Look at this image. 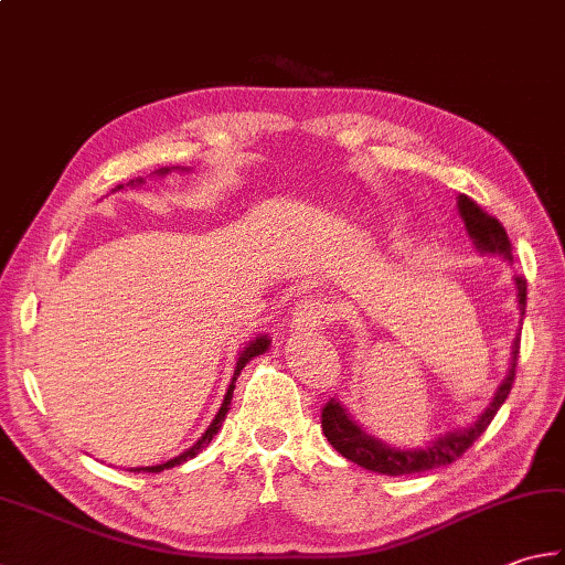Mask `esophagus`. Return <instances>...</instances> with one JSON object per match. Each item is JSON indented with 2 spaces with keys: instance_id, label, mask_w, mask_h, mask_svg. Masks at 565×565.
Masks as SVG:
<instances>
[{
  "instance_id": "esophagus-1",
  "label": "esophagus",
  "mask_w": 565,
  "mask_h": 565,
  "mask_svg": "<svg viewBox=\"0 0 565 565\" xmlns=\"http://www.w3.org/2000/svg\"><path fill=\"white\" fill-rule=\"evenodd\" d=\"M334 319V307L327 302V297L310 295L300 300L292 310V322L302 329H322Z\"/></svg>"
}]
</instances>
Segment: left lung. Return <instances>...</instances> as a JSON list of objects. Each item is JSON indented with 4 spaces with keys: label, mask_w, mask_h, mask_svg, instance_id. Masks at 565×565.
I'll list each match as a JSON object with an SVG mask.
<instances>
[{
    "label": "left lung",
    "mask_w": 565,
    "mask_h": 565,
    "mask_svg": "<svg viewBox=\"0 0 565 565\" xmlns=\"http://www.w3.org/2000/svg\"><path fill=\"white\" fill-rule=\"evenodd\" d=\"M457 206H460V214L467 223V231H470V236L477 243V248L489 250V253H502L507 258H512V241H509L499 218L489 216L477 201H472L465 194L460 196V201H457ZM516 287H519L521 315H524V307H526L524 275H519L516 278ZM519 342L521 339L516 337L514 351H512V366H509V374L502 381V386H499L494 401L489 403V408L480 415V420H475V425H470V428L448 433L445 438L435 440L423 450H393L388 445L374 440L371 435L361 430L359 425L349 418V413L339 406L337 398H329L322 408V430L327 435L329 445H332L339 455H344L347 460L364 467V470L391 475V477L428 472V470H435V467H445L455 460H460V457L472 448L475 440L487 430V425L494 420L497 411L502 408L509 391H512V383L516 376V361H519Z\"/></svg>",
    "instance_id": "1"
}]
</instances>
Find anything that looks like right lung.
<instances>
[{"instance_id":"obj_1","label":"right lung","mask_w":565,"mask_h":565,"mask_svg":"<svg viewBox=\"0 0 565 565\" xmlns=\"http://www.w3.org/2000/svg\"><path fill=\"white\" fill-rule=\"evenodd\" d=\"M169 169H159V174H167ZM142 182V179H140ZM117 189H122V184H117ZM270 347V339L268 337H260V339H255V342L243 351L241 354V359H238V366H236V374H233V379H236L238 374H241V369L248 364V361L253 359V356H258V354H263L265 349ZM233 383L228 386V393H226V398H223V406H221V411L216 413V418H214V423L209 425V430L201 435V440L196 443V445H191V448L186 450V452H182L179 457H174V460H169V462H164V465H152V467H137L135 472H162V470H169V467H174V465H182V462H186V460H191V457H196L199 452H201V448H204V445H209L211 443V438H214V435L218 433V428L223 425V420H226V413L231 411V398H233Z\"/></svg>"}]
</instances>
